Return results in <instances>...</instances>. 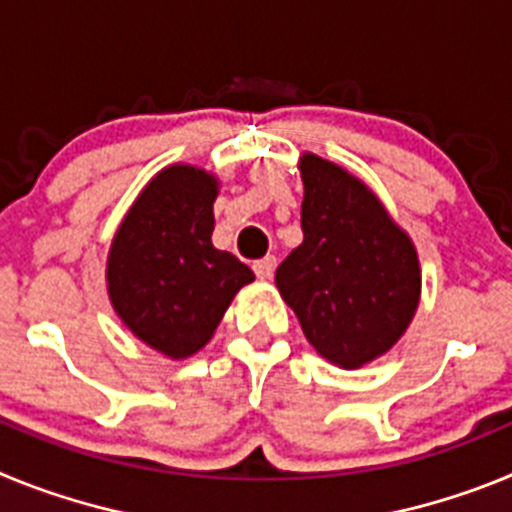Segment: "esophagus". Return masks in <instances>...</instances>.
<instances>
[{
	"label": "esophagus",
	"mask_w": 512,
	"mask_h": 512,
	"mask_svg": "<svg viewBox=\"0 0 512 512\" xmlns=\"http://www.w3.org/2000/svg\"><path fill=\"white\" fill-rule=\"evenodd\" d=\"M274 269H277V259H274V256H266V259L253 264V271H256V277L259 279H271L274 277Z\"/></svg>",
	"instance_id": "1"
}]
</instances>
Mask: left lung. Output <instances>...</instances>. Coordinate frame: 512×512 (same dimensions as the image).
Returning a JSON list of instances; mask_svg holds the SVG:
<instances>
[{"label":"left lung","instance_id":"obj_1","mask_svg":"<svg viewBox=\"0 0 512 512\" xmlns=\"http://www.w3.org/2000/svg\"><path fill=\"white\" fill-rule=\"evenodd\" d=\"M297 169L305 238L279 264V295L323 359L361 369L413 323L423 284L418 248L359 176L310 151Z\"/></svg>","mask_w":512,"mask_h":512}]
</instances>
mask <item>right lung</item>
<instances>
[{
    "label": "right lung",
    "mask_w": 512,
    "mask_h": 512,
    "mask_svg": "<svg viewBox=\"0 0 512 512\" xmlns=\"http://www.w3.org/2000/svg\"><path fill=\"white\" fill-rule=\"evenodd\" d=\"M220 179L171 164L140 189L112 235L107 295L120 323L166 359H189L210 343L253 271L212 246Z\"/></svg>",
    "instance_id": "right-lung-1"
}]
</instances>
